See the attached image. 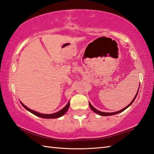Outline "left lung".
Instances as JSON below:
<instances>
[{
	"label": "left lung",
	"instance_id": "left-lung-1",
	"mask_svg": "<svg viewBox=\"0 0 154 154\" xmlns=\"http://www.w3.org/2000/svg\"><path fill=\"white\" fill-rule=\"evenodd\" d=\"M138 91H139V89H138ZM138 91L137 92V94H136V95H135V97H134L133 98V100H132V102H131L129 104H128L127 107H125V108H123V109H122V110H119V111H118V112H100V111H99V110H96V108H94L93 106H91V104H90V103L89 102V107H90V108L92 110H93L94 112H96V113H97V114H98L99 115H101V116H110V115H113V114H118V113H120V112H122V111H124L125 109H127L128 107H129V106L133 104V102H134V100H135V98H136V97H137V94H138Z\"/></svg>",
	"mask_w": 154,
	"mask_h": 154
}]
</instances>
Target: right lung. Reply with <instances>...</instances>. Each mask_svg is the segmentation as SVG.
Returning a JSON list of instances; mask_svg holds the SVG:
<instances>
[{
  "label": "right lung",
  "mask_w": 154,
  "mask_h": 154,
  "mask_svg": "<svg viewBox=\"0 0 154 154\" xmlns=\"http://www.w3.org/2000/svg\"><path fill=\"white\" fill-rule=\"evenodd\" d=\"M21 105L23 106V107L26 109L27 110L29 111L30 112H32V114H35V115L38 116L39 117H41V118H44V119H57V118H59V117L62 116L63 115H64L66 113V112L68 110V109L69 108V106H70V102H69L67 103V104H66L65 107H64L62 110H60V111L54 113V114H42V113H39L37 112H35L34 110H31V109L28 108L27 107V106H25L23 103L21 102Z\"/></svg>",
  "instance_id": "obj_1"
}]
</instances>
